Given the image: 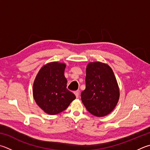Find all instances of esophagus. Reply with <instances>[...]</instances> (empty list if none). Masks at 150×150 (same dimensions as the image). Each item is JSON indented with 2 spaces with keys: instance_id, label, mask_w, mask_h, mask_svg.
<instances>
[{
  "instance_id": "1",
  "label": "esophagus",
  "mask_w": 150,
  "mask_h": 150,
  "mask_svg": "<svg viewBox=\"0 0 150 150\" xmlns=\"http://www.w3.org/2000/svg\"><path fill=\"white\" fill-rule=\"evenodd\" d=\"M74 93H75V96H76V98H79V91H75Z\"/></svg>"
}]
</instances>
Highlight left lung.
<instances>
[{
    "label": "left lung",
    "mask_w": 150,
    "mask_h": 150,
    "mask_svg": "<svg viewBox=\"0 0 150 150\" xmlns=\"http://www.w3.org/2000/svg\"><path fill=\"white\" fill-rule=\"evenodd\" d=\"M86 88L81 100L88 112L96 117L111 113L119 98V89L113 70L101 62L89 63L86 69Z\"/></svg>",
    "instance_id": "1"
}]
</instances>
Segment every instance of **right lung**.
<instances>
[{"mask_svg":"<svg viewBox=\"0 0 150 150\" xmlns=\"http://www.w3.org/2000/svg\"><path fill=\"white\" fill-rule=\"evenodd\" d=\"M65 68L64 64L49 63L40 69L34 81L33 92L35 102L50 115H56L66 110L76 98L67 89Z\"/></svg>","mask_w":150,"mask_h":150,"instance_id":"1","label":"right lung"}]
</instances>
